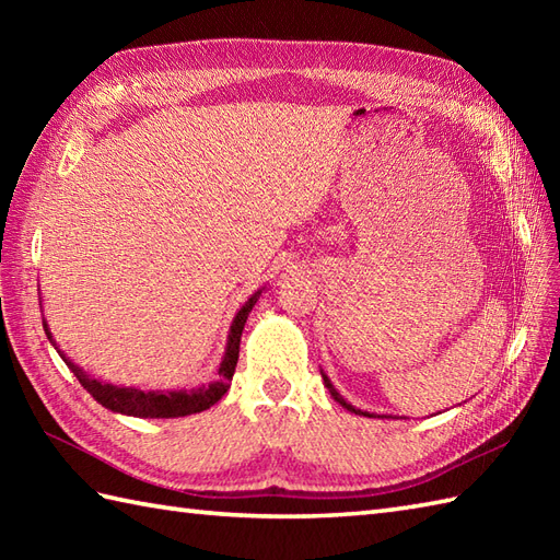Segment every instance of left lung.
I'll list each match as a JSON object with an SVG mask.
<instances>
[{"label": "left lung", "instance_id": "1", "mask_svg": "<svg viewBox=\"0 0 560 560\" xmlns=\"http://www.w3.org/2000/svg\"><path fill=\"white\" fill-rule=\"evenodd\" d=\"M319 373H323V371H319ZM323 380H325V387L329 389V395H331V397H335V399H337V401L341 404V407H343V409H349L351 413H359V416H368V419H375V416H373V413H368V411H361V409H355V407H351V404H349L347 399H343V397L339 395V392H337V387H335V385H331V380H329V377H327L325 373H323ZM377 419H385V416H377Z\"/></svg>", "mask_w": 560, "mask_h": 560}]
</instances>
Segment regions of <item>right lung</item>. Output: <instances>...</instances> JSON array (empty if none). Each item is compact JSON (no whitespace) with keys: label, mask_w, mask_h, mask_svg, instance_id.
<instances>
[{"label":"right lung","mask_w":560,"mask_h":560,"mask_svg":"<svg viewBox=\"0 0 560 560\" xmlns=\"http://www.w3.org/2000/svg\"><path fill=\"white\" fill-rule=\"evenodd\" d=\"M261 291L265 289H259L249 295L241 311L235 313L217 377H213L211 383L192 387V389H139V387H120V385L101 383V380L86 375L83 368L71 363L67 355L57 349L52 331H50V327H47L45 317H43V329L52 347L57 349V353L62 355V361L69 365V371L77 375L81 387L86 389L98 404H103L105 409H110L115 413H125V416H137V419H180V416L199 413V411L213 407V404H217L225 395V392H229L235 365H237V353H241L243 327L247 323V315L253 313L255 303L259 301Z\"/></svg>","instance_id":"add662e5"}]
</instances>
